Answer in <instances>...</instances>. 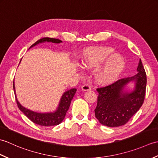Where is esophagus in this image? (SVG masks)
Segmentation results:
<instances>
[{
	"label": "esophagus",
	"mask_w": 158,
	"mask_h": 158,
	"mask_svg": "<svg viewBox=\"0 0 158 158\" xmlns=\"http://www.w3.org/2000/svg\"><path fill=\"white\" fill-rule=\"evenodd\" d=\"M81 89L83 91H88V90L91 89V86L88 84H84L81 87Z\"/></svg>",
	"instance_id": "1"
}]
</instances>
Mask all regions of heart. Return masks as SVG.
Returning a JSON list of instances; mask_svg holds the SVG:
<instances>
[{
  "mask_svg": "<svg viewBox=\"0 0 158 158\" xmlns=\"http://www.w3.org/2000/svg\"><path fill=\"white\" fill-rule=\"evenodd\" d=\"M82 65L87 69L95 67L93 71L96 81L109 84L119 76L125 66L123 57L109 47H99L83 51L80 57Z\"/></svg>",
  "mask_w": 158,
  "mask_h": 158,
  "instance_id": "1",
  "label": "heart"
}]
</instances>
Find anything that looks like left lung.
<instances>
[{
    "label": "left lung",
    "mask_w": 158,
    "mask_h": 158,
    "mask_svg": "<svg viewBox=\"0 0 158 158\" xmlns=\"http://www.w3.org/2000/svg\"><path fill=\"white\" fill-rule=\"evenodd\" d=\"M136 75L125 77L110 84L96 89L98 101L94 110L100 123L108 127H118L126 124L138 111L145 100L147 76L140 60ZM136 82L135 90L123 94L122 90L127 82Z\"/></svg>",
    "instance_id": "8db88e82"
}]
</instances>
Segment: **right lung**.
<instances>
[{
	"label": "right lung",
	"mask_w": 158,
	"mask_h": 158,
	"mask_svg": "<svg viewBox=\"0 0 158 158\" xmlns=\"http://www.w3.org/2000/svg\"><path fill=\"white\" fill-rule=\"evenodd\" d=\"M52 42L54 43H61L62 41H60L59 39H53V38H49V37H44L41 39L38 40L37 41L35 42L34 44H32L31 48L37 45L39 43L42 42ZM13 90L15 92V100L17 105H18V108L21 110L23 113L28 117V118L32 121L33 123H35L37 125L42 126H56L58 125L61 123L63 119H64L66 116V113L67 110H69V106L71 102V100L75 96V93L77 92V89L73 88L69 90L62 95V97L60 100V105L58 106V109L54 113H36L34 111H32L31 110H28L27 109L24 108L20 105L19 102L18 101V99L16 98L15 95V85H14V81L13 83Z\"/></svg>",
	"instance_id": "right-lung-1"
}]
</instances>
